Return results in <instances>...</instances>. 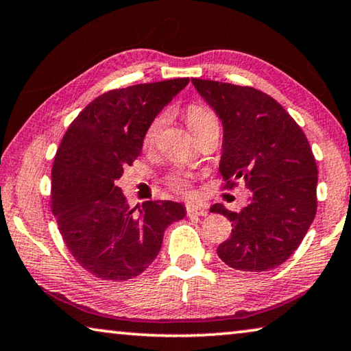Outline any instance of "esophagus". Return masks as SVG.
<instances>
[{"label":"esophagus","mask_w":351,"mask_h":351,"mask_svg":"<svg viewBox=\"0 0 351 351\" xmlns=\"http://www.w3.org/2000/svg\"><path fill=\"white\" fill-rule=\"evenodd\" d=\"M186 213L189 217H204L208 214V210H206L203 206H198V204H187L186 206Z\"/></svg>","instance_id":"esophagus-1"}]
</instances>
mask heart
Segmentation results:
<instances>
[{
	"label": "heart",
	"instance_id": "b5f03b06",
	"mask_svg": "<svg viewBox=\"0 0 351 351\" xmlns=\"http://www.w3.org/2000/svg\"><path fill=\"white\" fill-rule=\"evenodd\" d=\"M186 121L189 130L192 131L193 136H198L199 132H203L206 130H210V128H219V120H217V115L210 110L209 108H206L203 104H191L186 109ZM165 125V115H158L156 119L148 125L145 136H143V143L147 147L153 145L156 137L162 130V126ZM167 184H169L175 192L182 193V195H187L191 193V173L186 170H178L173 171L167 176Z\"/></svg>",
	"mask_w": 351,
	"mask_h": 351
}]
</instances>
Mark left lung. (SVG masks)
Masks as SVG:
<instances>
[{"mask_svg":"<svg viewBox=\"0 0 351 351\" xmlns=\"http://www.w3.org/2000/svg\"><path fill=\"white\" fill-rule=\"evenodd\" d=\"M223 125L220 173L228 187L245 181L252 192L241 213L214 204L232 223L217 248L226 265L265 271L302 243L317 210V165L302 128L276 99L253 87L192 80Z\"/></svg>","mask_w":351,"mask_h":351,"instance_id":"left-lung-1","label":"left lung"}]
</instances>
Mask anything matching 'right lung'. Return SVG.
Here are the masks:
<instances>
[{"mask_svg":"<svg viewBox=\"0 0 351 351\" xmlns=\"http://www.w3.org/2000/svg\"><path fill=\"white\" fill-rule=\"evenodd\" d=\"M189 84L178 77L115 88L71 121L51 170V210L82 269L126 281L153 263L167 226L186 217L181 203L143 202L131 209L119 187L123 167L142 152L148 125Z\"/></svg>","mask_w":351,"mask_h":351,"instance_id":"obj_1","label":"right lung"}]
</instances>
